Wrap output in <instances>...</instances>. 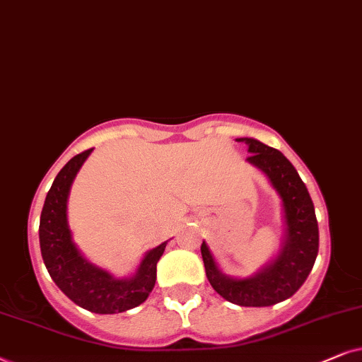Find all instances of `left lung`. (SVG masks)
I'll return each instance as SVG.
<instances>
[{
	"label": "left lung",
	"instance_id": "obj_1",
	"mask_svg": "<svg viewBox=\"0 0 362 362\" xmlns=\"http://www.w3.org/2000/svg\"><path fill=\"white\" fill-rule=\"evenodd\" d=\"M237 141L247 144L252 153L247 162L264 173L281 200L285 223L281 245L272 262L247 278H235L221 272L205 240L200 247L202 258L210 285L226 301L238 306H272L295 295L316 262L320 231L315 205L305 182L281 152L252 137Z\"/></svg>",
	"mask_w": 362,
	"mask_h": 362
}]
</instances>
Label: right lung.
Listing matches in <instances>:
<instances>
[{"mask_svg": "<svg viewBox=\"0 0 362 362\" xmlns=\"http://www.w3.org/2000/svg\"><path fill=\"white\" fill-rule=\"evenodd\" d=\"M93 148L72 157L57 173L47 192L40 220V245L52 281L74 301L98 315H115L142 305L156 286L157 262L167 242L148 250L131 276L117 278L90 263L76 247L67 223V199L71 185Z\"/></svg>", "mask_w": 362, "mask_h": 362, "instance_id": "add662e5", "label": "right lung"}]
</instances>
